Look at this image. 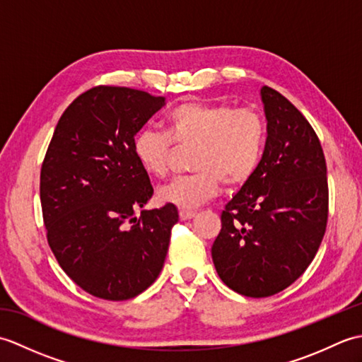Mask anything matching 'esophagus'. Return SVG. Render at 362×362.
<instances>
[{
	"mask_svg": "<svg viewBox=\"0 0 362 362\" xmlns=\"http://www.w3.org/2000/svg\"><path fill=\"white\" fill-rule=\"evenodd\" d=\"M179 216L182 221H188V219H193L196 216V211L193 210H180L179 211Z\"/></svg>",
	"mask_w": 362,
	"mask_h": 362,
	"instance_id": "1",
	"label": "esophagus"
}]
</instances>
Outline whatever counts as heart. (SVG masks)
<instances>
[{"instance_id": "b5f03b06", "label": "heart", "mask_w": 362, "mask_h": 362, "mask_svg": "<svg viewBox=\"0 0 362 362\" xmlns=\"http://www.w3.org/2000/svg\"><path fill=\"white\" fill-rule=\"evenodd\" d=\"M266 143V124L253 109L228 104L189 101L175 105L166 117V134L143 129L134 138V156L152 177L168 173L175 146H194V173L175 177L160 187V202L194 209L218 193L221 182L228 188L244 185L259 166Z\"/></svg>"}]
</instances>
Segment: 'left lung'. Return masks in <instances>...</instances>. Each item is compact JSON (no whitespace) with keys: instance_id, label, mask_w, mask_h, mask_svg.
Returning a JSON list of instances; mask_svg holds the SVG:
<instances>
[{"instance_id":"1","label":"left lung","mask_w":362,"mask_h":362,"mask_svg":"<svg viewBox=\"0 0 362 362\" xmlns=\"http://www.w3.org/2000/svg\"><path fill=\"white\" fill-rule=\"evenodd\" d=\"M267 140L259 166L226 205L211 257L219 279L245 297L291 286L316 257L328 219L327 163L306 118L261 88Z\"/></svg>"}]
</instances>
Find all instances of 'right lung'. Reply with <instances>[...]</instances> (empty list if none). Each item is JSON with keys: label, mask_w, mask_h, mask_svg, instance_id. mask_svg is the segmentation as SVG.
Wrapping results in <instances>:
<instances>
[{"label": "right lung", "mask_w": 362, "mask_h": 362, "mask_svg": "<svg viewBox=\"0 0 362 362\" xmlns=\"http://www.w3.org/2000/svg\"><path fill=\"white\" fill-rule=\"evenodd\" d=\"M165 104L163 96L141 90L90 88L68 105L46 151V238L65 274L95 297L134 298L163 269L179 213L169 204L143 210L153 188L132 143Z\"/></svg>", "instance_id": "1"}]
</instances>
